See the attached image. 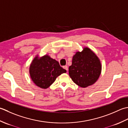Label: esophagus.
Returning a JSON list of instances; mask_svg holds the SVG:
<instances>
[{
  "label": "esophagus",
  "mask_w": 128,
  "mask_h": 128,
  "mask_svg": "<svg viewBox=\"0 0 128 128\" xmlns=\"http://www.w3.org/2000/svg\"><path fill=\"white\" fill-rule=\"evenodd\" d=\"M63 68H64V70H66L67 71H68V67H67V66H64V67H63Z\"/></svg>",
  "instance_id": "obj_1"
}]
</instances>
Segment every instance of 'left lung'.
<instances>
[{"label":"left lung","instance_id":"left-lung-1","mask_svg":"<svg viewBox=\"0 0 128 128\" xmlns=\"http://www.w3.org/2000/svg\"><path fill=\"white\" fill-rule=\"evenodd\" d=\"M101 70L98 57L90 48H85L73 57L72 65L69 67V75L76 84L85 88L97 81Z\"/></svg>","mask_w":128,"mask_h":128}]
</instances>
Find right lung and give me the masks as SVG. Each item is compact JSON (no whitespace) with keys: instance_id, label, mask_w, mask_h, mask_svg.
Returning <instances> with one entry per match:
<instances>
[{"instance_id":"obj_1","label":"right lung","mask_w":128,"mask_h":128,"mask_svg":"<svg viewBox=\"0 0 128 128\" xmlns=\"http://www.w3.org/2000/svg\"><path fill=\"white\" fill-rule=\"evenodd\" d=\"M29 72L31 80L41 88H48L56 78L66 70L62 68L59 63L49 56L45 55L39 58L36 56L30 66Z\"/></svg>"}]
</instances>
